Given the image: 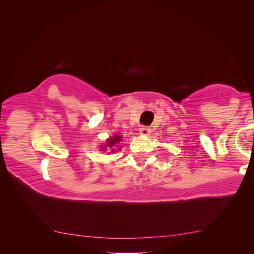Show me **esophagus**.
<instances>
[{"label": "esophagus", "mask_w": 254, "mask_h": 254, "mask_svg": "<svg viewBox=\"0 0 254 254\" xmlns=\"http://www.w3.org/2000/svg\"><path fill=\"white\" fill-rule=\"evenodd\" d=\"M150 131H151L150 128L147 126H142L140 128V134H142V135H148V134H150Z\"/></svg>", "instance_id": "esophagus-1"}]
</instances>
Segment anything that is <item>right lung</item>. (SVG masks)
<instances>
[{
  "instance_id": "add662e5",
  "label": "right lung",
  "mask_w": 254,
  "mask_h": 254,
  "mask_svg": "<svg viewBox=\"0 0 254 254\" xmlns=\"http://www.w3.org/2000/svg\"><path fill=\"white\" fill-rule=\"evenodd\" d=\"M120 142H121V136L120 135H114L113 137H110V139L107 140L105 148H103V150H108V151L114 152L115 148L118 147V144ZM118 149H120V147Z\"/></svg>"
}]
</instances>
